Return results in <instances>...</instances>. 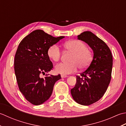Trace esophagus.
<instances>
[{
  "mask_svg": "<svg viewBox=\"0 0 126 126\" xmlns=\"http://www.w3.org/2000/svg\"><path fill=\"white\" fill-rule=\"evenodd\" d=\"M61 77L62 78H66L67 76L66 75H63V74H62V75H61Z\"/></svg>",
  "mask_w": 126,
  "mask_h": 126,
  "instance_id": "esophagus-1",
  "label": "esophagus"
}]
</instances>
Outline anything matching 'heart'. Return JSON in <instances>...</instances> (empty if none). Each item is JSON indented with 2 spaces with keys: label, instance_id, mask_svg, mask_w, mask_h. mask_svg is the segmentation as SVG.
<instances>
[{
  "label": "heart",
  "instance_id": "heart-1",
  "mask_svg": "<svg viewBox=\"0 0 126 126\" xmlns=\"http://www.w3.org/2000/svg\"><path fill=\"white\" fill-rule=\"evenodd\" d=\"M66 50L72 53L69 63H61L55 66V71L61 74L73 73L77 71L78 67L81 70L88 68L92 59L91 51L86 45L79 40H72L63 45ZM48 57L54 62H57L61 57V51L57 45L50 46L47 51Z\"/></svg>",
  "mask_w": 126,
  "mask_h": 126
}]
</instances>
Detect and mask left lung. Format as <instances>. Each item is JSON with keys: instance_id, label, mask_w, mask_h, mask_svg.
<instances>
[{"instance_id": "8db88e82", "label": "left lung", "mask_w": 126, "mask_h": 126, "mask_svg": "<svg viewBox=\"0 0 126 126\" xmlns=\"http://www.w3.org/2000/svg\"><path fill=\"white\" fill-rule=\"evenodd\" d=\"M78 39L88 44L94 52V57L88 68L77 76L75 86L71 93L77 103L89 106L104 95L111 78L112 56L108 46L91 32L78 35Z\"/></svg>"}]
</instances>
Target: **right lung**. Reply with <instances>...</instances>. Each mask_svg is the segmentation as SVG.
Wrapping results in <instances>:
<instances>
[{
    "label": "right lung",
    "instance_id": "1",
    "mask_svg": "<svg viewBox=\"0 0 126 126\" xmlns=\"http://www.w3.org/2000/svg\"><path fill=\"white\" fill-rule=\"evenodd\" d=\"M64 37H55L36 30L19 44L15 56V75L20 91L32 104H41L49 98L55 83L61 78L60 74L41 77L53 68L48 56V48Z\"/></svg>",
    "mask_w": 126,
    "mask_h": 126
}]
</instances>
